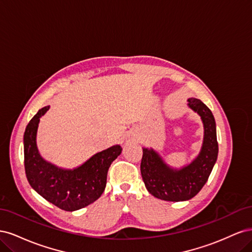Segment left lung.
<instances>
[{"instance_id": "obj_1", "label": "left lung", "mask_w": 252, "mask_h": 252, "mask_svg": "<svg viewBox=\"0 0 252 252\" xmlns=\"http://www.w3.org/2000/svg\"><path fill=\"white\" fill-rule=\"evenodd\" d=\"M188 107L201 117L204 138L201 150L191 162L173 168L154 148L143 147L141 174L148 192L164 201L181 202L192 199L207 182L215 166L219 145L216 121L210 109L197 98H188Z\"/></svg>"}]
</instances>
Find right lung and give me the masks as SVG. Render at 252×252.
<instances>
[{
    "label": "right lung",
    "mask_w": 252,
    "mask_h": 252,
    "mask_svg": "<svg viewBox=\"0 0 252 252\" xmlns=\"http://www.w3.org/2000/svg\"><path fill=\"white\" fill-rule=\"evenodd\" d=\"M49 109L43 107L30 120L24 132V165L26 177L35 191L49 203L65 211L86 207L102 195L111 163L122 152L120 145L96 152L72 169L46 161L36 145L40 119Z\"/></svg>",
    "instance_id": "add662e5"
}]
</instances>
